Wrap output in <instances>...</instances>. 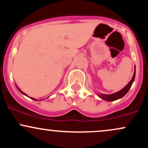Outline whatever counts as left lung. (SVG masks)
<instances>
[{"label": "left lung", "mask_w": 148, "mask_h": 148, "mask_svg": "<svg viewBox=\"0 0 148 148\" xmlns=\"http://www.w3.org/2000/svg\"><path fill=\"white\" fill-rule=\"evenodd\" d=\"M135 76H136V66L134 67V75L132 79H131L130 82L127 84V86H125L123 89L120 90V91L117 92L113 93V94L111 95H104V94H97V96L99 97L102 99L103 100H105V101H115V100L121 99L122 97H123L128 92V91L130 90V88L132 87V85L134 83V79H135Z\"/></svg>", "instance_id": "8db88e82"}]
</instances>
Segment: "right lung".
Segmentation results:
<instances>
[{
  "label": "right lung",
  "mask_w": 148,
  "mask_h": 148,
  "mask_svg": "<svg viewBox=\"0 0 148 148\" xmlns=\"http://www.w3.org/2000/svg\"><path fill=\"white\" fill-rule=\"evenodd\" d=\"M16 88H17V87H16ZM17 89L18 90H19V91H20V92H21V93H22V94H23V95H25V96H26V97H28V95H26V94H25V93H24V92H22V91L21 90H20V89H19V88H17ZM30 99H32L35 100V101H38V100H37V99H35V98H33V97H30ZM40 100H42V99H40Z\"/></svg>",
  "instance_id": "1"
}]
</instances>
